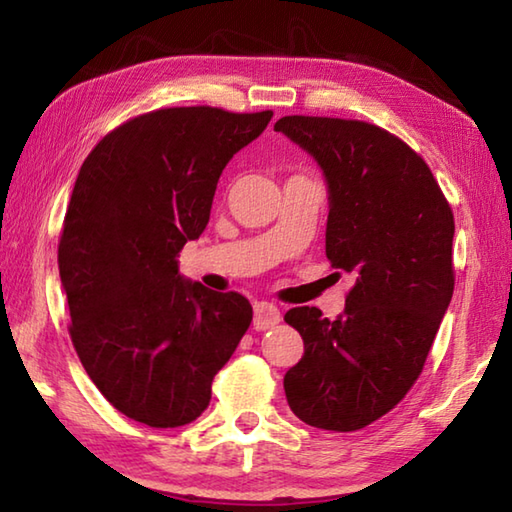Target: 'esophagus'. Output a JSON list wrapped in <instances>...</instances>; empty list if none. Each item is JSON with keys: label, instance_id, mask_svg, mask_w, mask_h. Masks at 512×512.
Wrapping results in <instances>:
<instances>
[{"label": "esophagus", "instance_id": "esophagus-1", "mask_svg": "<svg viewBox=\"0 0 512 512\" xmlns=\"http://www.w3.org/2000/svg\"><path fill=\"white\" fill-rule=\"evenodd\" d=\"M280 323V309L271 302H257L255 305V318H253V327L257 332H264V329H271Z\"/></svg>", "mask_w": 512, "mask_h": 512}]
</instances>
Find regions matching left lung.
Returning a JSON list of instances; mask_svg holds the SVG:
<instances>
[{
  "label": "left lung",
  "instance_id": "left-lung-1",
  "mask_svg": "<svg viewBox=\"0 0 512 512\" xmlns=\"http://www.w3.org/2000/svg\"><path fill=\"white\" fill-rule=\"evenodd\" d=\"M275 131L307 151L327 183L325 253L357 275L343 314L289 309L305 354L284 375L311 427L357 431L409 393L454 293V214L418 153L366 121L291 115Z\"/></svg>",
  "mask_w": 512,
  "mask_h": 512
}]
</instances>
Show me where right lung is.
I'll return each instance as SVG.
<instances>
[{
  "mask_svg": "<svg viewBox=\"0 0 512 512\" xmlns=\"http://www.w3.org/2000/svg\"><path fill=\"white\" fill-rule=\"evenodd\" d=\"M273 112L164 108L103 137L69 198L58 268L76 354L119 413L183 427L212 400V379L253 320L239 293L178 271L203 235L225 164Z\"/></svg>",
  "mask_w": 512,
  "mask_h": 512,
  "instance_id": "1",
  "label": "right lung"
}]
</instances>
